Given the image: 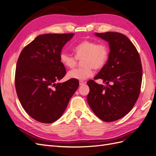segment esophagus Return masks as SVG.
Wrapping results in <instances>:
<instances>
[{"label": "esophagus", "instance_id": "34e87169", "mask_svg": "<svg viewBox=\"0 0 156 156\" xmlns=\"http://www.w3.org/2000/svg\"><path fill=\"white\" fill-rule=\"evenodd\" d=\"M85 84V83L83 82V81H79V84H80V86H82V85H83V84Z\"/></svg>", "mask_w": 156, "mask_h": 156}]
</instances>
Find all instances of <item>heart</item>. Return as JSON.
I'll list each match as a JSON object with an SVG mask.
<instances>
[{
    "mask_svg": "<svg viewBox=\"0 0 156 156\" xmlns=\"http://www.w3.org/2000/svg\"><path fill=\"white\" fill-rule=\"evenodd\" d=\"M75 56L66 52L60 53V62L64 66L73 68L78 60H82V68L71 70L68 73V77L77 80H85L93 74V68L100 69L107 62L109 51L104 44H98L93 41L84 40L80 42L73 48Z\"/></svg>",
    "mask_w": 156,
    "mask_h": 156,
    "instance_id": "heart-1",
    "label": "heart"
}]
</instances>
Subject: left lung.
I'll return each instance as SVG.
<instances>
[{
  "label": "left lung",
  "instance_id": "8db88e82",
  "mask_svg": "<svg viewBox=\"0 0 156 156\" xmlns=\"http://www.w3.org/2000/svg\"><path fill=\"white\" fill-rule=\"evenodd\" d=\"M95 35L108 42L110 48L107 62L94 77L102 79L106 85L88 81L87 101L99 119L113 122L126 115L137 100L142 83V65L137 50L125 35L111 32Z\"/></svg>",
  "mask_w": 156,
  "mask_h": 156
}]
</instances>
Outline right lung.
Listing matches in <instances>:
<instances>
[{
  "mask_svg": "<svg viewBox=\"0 0 156 156\" xmlns=\"http://www.w3.org/2000/svg\"><path fill=\"white\" fill-rule=\"evenodd\" d=\"M73 35H40L22 50L18 58L15 84L19 100L28 115L42 123L57 120L79 87L77 79L56 83L66 73L60 53Z\"/></svg>",
  "mask_w": 156,
  "mask_h": 156,
  "instance_id": "obj_1",
  "label": "right lung"
}]
</instances>
